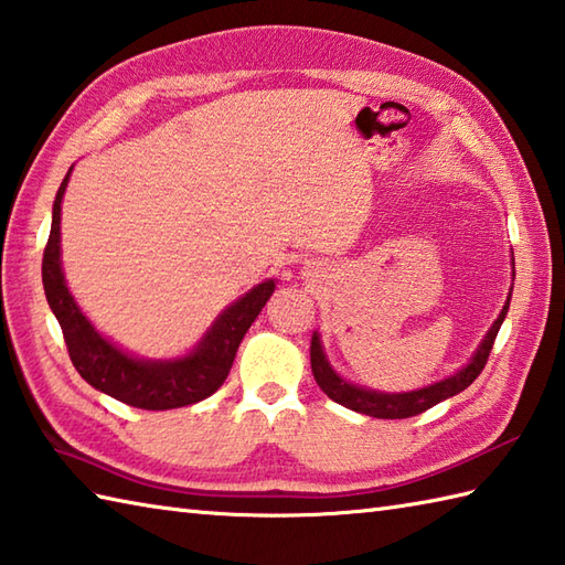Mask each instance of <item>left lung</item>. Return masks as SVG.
I'll return each mask as SVG.
<instances>
[{
  "mask_svg": "<svg viewBox=\"0 0 565 565\" xmlns=\"http://www.w3.org/2000/svg\"><path fill=\"white\" fill-rule=\"evenodd\" d=\"M512 268H514V256H512ZM512 280H514V270H512ZM512 287H514V282H512ZM510 299H512V290L508 295V302H504L500 317L494 319V324L486 333V339L480 341V347L476 349L473 355H470V361L460 367V371L439 380V383H434V385L412 390V393H377V390L349 383V380L341 377L327 361V353H324V349H321L319 331H315L312 347H309V361H312V373H315L317 385L324 390V395L331 397L333 402H339V405L349 407L353 412L367 414V417L407 419V417H414V414L427 412L429 407L439 405V402L463 393V390L480 375V371L488 363L494 337H498L502 321H504V317H508Z\"/></svg>",
  "mask_w": 565,
  "mask_h": 565,
  "instance_id": "8db88e82",
  "label": "left lung"
}]
</instances>
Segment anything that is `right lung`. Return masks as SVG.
Masks as SVG:
<instances>
[{
    "label": "right lung",
    "instance_id": "right-lung-1",
    "mask_svg": "<svg viewBox=\"0 0 565 565\" xmlns=\"http://www.w3.org/2000/svg\"><path fill=\"white\" fill-rule=\"evenodd\" d=\"M73 168L57 188L53 202L51 236L43 250V290L63 329L67 353L75 371L87 383L114 399L138 409H175L188 407L214 395L232 371L238 343L266 307L275 290V280H266L228 305L214 324L204 331L202 341L178 359L148 361L126 353L117 343L95 329L83 315L75 297L67 290L61 263V204Z\"/></svg>",
    "mask_w": 565,
    "mask_h": 565
}]
</instances>
